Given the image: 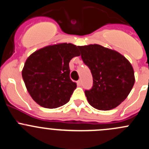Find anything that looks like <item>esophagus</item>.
<instances>
[{"mask_svg": "<svg viewBox=\"0 0 149 149\" xmlns=\"http://www.w3.org/2000/svg\"><path fill=\"white\" fill-rule=\"evenodd\" d=\"M77 84H78V85H79V86H81V85H82V79H79V80L77 81Z\"/></svg>", "mask_w": 149, "mask_h": 149, "instance_id": "1", "label": "esophagus"}]
</instances>
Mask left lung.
I'll return each instance as SVG.
<instances>
[{"mask_svg":"<svg viewBox=\"0 0 149 149\" xmlns=\"http://www.w3.org/2000/svg\"><path fill=\"white\" fill-rule=\"evenodd\" d=\"M78 48L82 61L93 75V87L85 91L90 105L100 110L118 106L134 85V71L131 63L118 52L98 44Z\"/></svg>","mask_w":149,"mask_h":149,"instance_id":"left-lung-1","label":"left lung"}]
</instances>
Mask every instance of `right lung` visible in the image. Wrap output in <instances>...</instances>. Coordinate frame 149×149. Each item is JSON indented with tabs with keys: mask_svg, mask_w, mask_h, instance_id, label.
Wrapping results in <instances>:
<instances>
[{
	"mask_svg": "<svg viewBox=\"0 0 149 149\" xmlns=\"http://www.w3.org/2000/svg\"><path fill=\"white\" fill-rule=\"evenodd\" d=\"M80 55L72 44H54L29 56L22 77L33 100L46 108H56L70 101L77 84L70 77V60Z\"/></svg>",
	"mask_w": 149,
	"mask_h": 149,
	"instance_id": "obj_1",
	"label": "right lung"
}]
</instances>
